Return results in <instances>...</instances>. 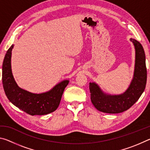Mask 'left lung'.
<instances>
[{
	"mask_svg": "<svg viewBox=\"0 0 150 150\" xmlns=\"http://www.w3.org/2000/svg\"><path fill=\"white\" fill-rule=\"evenodd\" d=\"M130 40L136 50L135 70L132 81L126 92L120 95H105L95 83H89L91 102L103 112L116 114L127 110L139 99L145 89L147 81L145 52L140 43L134 39Z\"/></svg>",
	"mask_w": 150,
	"mask_h": 150,
	"instance_id": "8db88e82",
	"label": "left lung"
}]
</instances>
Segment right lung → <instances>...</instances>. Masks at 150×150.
I'll return each instance as SVG.
<instances>
[{"instance_id": "1", "label": "right lung", "mask_w": 150, "mask_h": 150, "mask_svg": "<svg viewBox=\"0 0 150 150\" xmlns=\"http://www.w3.org/2000/svg\"><path fill=\"white\" fill-rule=\"evenodd\" d=\"M12 45L2 63V84L8 100L20 110L30 115H44L54 112L59 105L65 88L69 81L61 82L48 92L34 94L20 88L15 82L11 70Z\"/></svg>"}]
</instances>
